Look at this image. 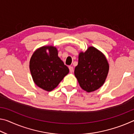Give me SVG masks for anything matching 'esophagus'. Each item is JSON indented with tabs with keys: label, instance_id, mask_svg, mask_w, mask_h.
I'll use <instances>...</instances> for the list:
<instances>
[{
	"label": "esophagus",
	"instance_id": "obj_1",
	"mask_svg": "<svg viewBox=\"0 0 134 134\" xmlns=\"http://www.w3.org/2000/svg\"><path fill=\"white\" fill-rule=\"evenodd\" d=\"M69 70H70V72H73V71H74V68H73V67H72V66H69Z\"/></svg>",
	"mask_w": 134,
	"mask_h": 134
}]
</instances>
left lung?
<instances>
[{
    "mask_svg": "<svg viewBox=\"0 0 134 134\" xmlns=\"http://www.w3.org/2000/svg\"><path fill=\"white\" fill-rule=\"evenodd\" d=\"M109 70V65L104 54L91 46L85 52L79 53L74 75L81 89L90 93L103 86Z\"/></svg>",
    "mask_w": 134,
    "mask_h": 134,
    "instance_id": "obj_1",
    "label": "left lung"
}]
</instances>
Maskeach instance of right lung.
Returning <instances> with one entry per match:
<instances>
[{
  "mask_svg": "<svg viewBox=\"0 0 134 134\" xmlns=\"http://www.w3.org/2000/svg\"><path fill=\"white\" fill-rule=\"evenodd\" d=\"M58 53L55 47L47 45L36 49L30 59L29 69L34 82L45 91L55 89L69 72Z\"/></svg>",
  "mask_w": 134,
  "mask_h": 134,
  "instance_id": "right-lung-1",
  "label": "right lung"
}]
</instances>
